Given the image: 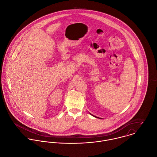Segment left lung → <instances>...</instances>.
<instances>
[{
    "label": "left lung",
    "instance_id": "1",
    "mask_svg": "<svg viewBox=\"0 0 157 157\" xmlns=\"http://www.w3.org/2000/svg\"><path fill=\"white\" fill-rule=\"evenodd\" d=\"M95 117H96V116H95Z\"/></svg>",
    "mask_w": 157,
    "mask_h": 157
}]
</instances>
